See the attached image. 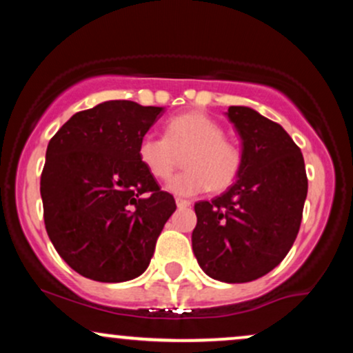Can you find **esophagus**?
Masks as SVG:
<instances>
[{
    "mask_svg": "<svg viewBox=\"0 0 353 353\" xmlns=\"http://www.w3.org/2000/svg\"><path fill=\"white\" fill-rule=\"evenodd\" d=\"M176 204H177V208H179V209H185V208H189V205H190V201L179 199V197H177V199H176Z\"/></svg>",
    "mask_w": 353,
    "mask_h": 353,
    "instance_id": "esophagus-1",
    "label": "esophagus"
}]
</instances>
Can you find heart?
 Returning a JSON list of instances; mask_svg holds the SVG:
<instances>
[{
  "instance_id": "1",
  "label": "heart",
  "mask_w": 353,
  "mask_h": 353,
  "mask_svg": "<svg viewBox=\"0 0 353 353\" xmlns=\"http://www.w3.org/2000/svg\"><path fill=\"white\" fill-rule=\"evenodd\" d=\"M184 150L185 169L168 184L177 196H197L210 188L224 190L241 172V149L225 137L216 119L199 111L171 117L164 125V137L144 134L137 144V159L154 179L165 181Z\"/></svg>"
}]
</instances>
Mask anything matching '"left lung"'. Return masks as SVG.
I'll return each instance as SVG.
<instances>
[{"label":"left lung","instance_id":"8db88e82","mask_svg":"<svg viewBox=\"0 0 353 353\" xmlns=\"http://www.w3.org/2000/svg\"><path fill=\"white\" fill-rule=\"evenodd\" d=\"M228 117L241 137L242 168L224 194L196 202L192 250L209 277L242 283L283 261L309 184L301 149L281 124L245 106H230Z\"/></svg>","mask_w":353,"mask_h":353}]
</instances>
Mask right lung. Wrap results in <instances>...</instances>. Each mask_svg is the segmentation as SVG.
Masks as SVG:
<instances>
[{"instance_id":"add662e5","label":"right lung","mask_w":353,"mask_h":353,"mask_svg":"<svg viewBox=\"0 0 353 353\" xmlns=\"http://www.w3.org/2000/svg\"><path fill=\"white\" fill-rule=\"evenodd\" d=\"M164 108L106 101L76 112L51 137L41 174L44 225L72 270L125 282L148 269L176 210L137 159V144Z\"/></svg>"}]
</instances>
